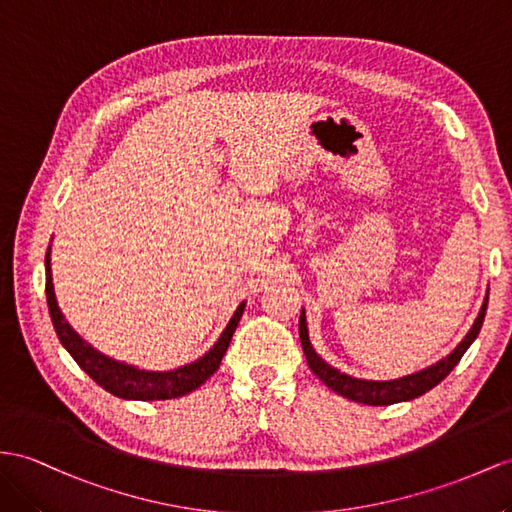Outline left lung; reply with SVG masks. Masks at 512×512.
<instances>
[{
  "instance_id": "left-lung-1",
  "label": "left lung",
  "mask_w": 512,
  "mask_h": 512,
  "mask_svg": "<svg viewBox=\"0 0 512 512\" xmlns=\"http://www.w3.org/2000/svg\"><path fill=\"white\" fill-rule=\"evenodd\" d=\"M487 303H489V292H487V296H484V303L480 307L478 318L474 320V324H471V329L463 337V342L458 344L448 357L439 359L437 363H432V365H428V368L419 370L415 374L393 378V381H365V378H355L346 372H339L337 368H333L331 363H326L311 346L305 309L300 311V318H298V335H300V344H303L309 368L326 387L333 389L335 393H339V396H344L348 400H355V402L368 404V406H387V404L419 398L422 393L430 391L432 387H437L443 378L456 368V363L461 361V357L465 355L467 348L474 344V339L478 337V333L482 329L484 313H487Z\"/></svg>"
}]
</instances>
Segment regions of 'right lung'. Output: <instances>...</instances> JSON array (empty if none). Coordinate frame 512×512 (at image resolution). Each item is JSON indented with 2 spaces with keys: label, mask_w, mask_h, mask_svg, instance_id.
I'll list each match as a JSON object with an SVG mask.
<instances>
[{
  "label": "right lung",
  "mask_w": 512,
  "mask_h": 512,
  "mask_svg": "<svg viewBox=\"0 0 512 512\" xmlns=\"http://www.w3.org/2000/svg\"><path fill=\"white\" fill-rule=\"evenodd\" d=\"M45 292H47V305L51 313V322H54V329L58 333V339L62 346L67 348L69 355L75 359V363L93 378V381L110 391L112 396L123 398V400H170L186 396V393L199 389L209 376H212L218 368L220 361L225 357L229 348L231 337L238 329V322L244 313L246 303H240L235 309L225 331L220 333L218 342L209 348L203 357H199L192 363L181 365L175 370L166 372H153V370H140L136 365H129L123 361H116L108 355H103L95 346H90L86 339L77 333L69 320L64 318V313L58 305L56 290H54V279H51V244L45 255Z\"/></svg>",
  "instance_id": "right-lung-1"
}]
</instances>
